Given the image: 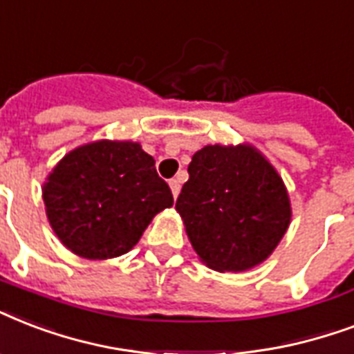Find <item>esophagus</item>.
Returning a JSON list of instances; mask_svg holds the SVG:
<instances>
[{
  "label": "esophagus",
  "mask_w": 354,
  "mask_h": 354,
  "mask_svg": "<svg viewBox=\"0 0 354 354\" xmlns=\"http://www.w3.org/2000/svg\"><path fill=\"white\" fill-rule=\"evenodd\" d=\"M169 188H171V192H174V197L179 196L180 180L179 179H171V180H169Z\"/></svg>",
  "instance_id": "1"
}]
</instances>
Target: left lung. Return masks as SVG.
Listing matches in <instances>:
<instances>
[{
  "label": "left lung",
  "mask_w": 354,
  "mask_h": 354,
  "mask_svg": "<svg viewBox=\"0 0 354 354\" xmlns=\"http://www.w3.org/2000/svg\"><path fill=\"white\" fill-rule=\"evenodd\" d=\"M179 197L192 248L210 270L248 271L270 257L292 221L284 180L251 144L205 146Z\"/></svg>",
  "instance_id": "1"
}]
</instances>
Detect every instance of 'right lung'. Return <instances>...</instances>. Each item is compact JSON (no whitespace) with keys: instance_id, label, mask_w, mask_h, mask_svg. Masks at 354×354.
<instances>
[{"instance_id":"1","label":"right lung","mask_w":354,"mask_h":354,"mask_svg":"<svg viewBox=\"0 0 354 354\" xmlns=\"http://www.w3.org/2000/svg\"><path fill=\"white\" fill-rule=\"evenodd\" d=\"M46 216L64 248L88 260L129 253L174 205L138 142L97 140L66 153L42 186Z\"/></svg>"}]
</instances>
